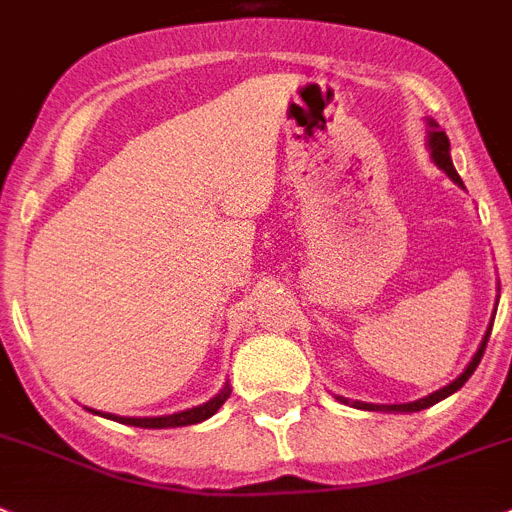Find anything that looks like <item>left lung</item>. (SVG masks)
Listing matches in <instances>:
<instances>
[{"instance_id": "8db88e82", "label": "left lung", "mask_w": 512, "mask_h": 512, "mask_svg": "<svg viewBox=\"0 0 512 512\" xmlns=\"http://www.w3.org/2000/svg\"><path fill=\"white\" fill-rule=\"evenodd\" d=\"M427 126H430V131H427V147H430L432 163L438 165L440 170H445L451 181H456L458 186H464V181L458 178L456 168H453L451 142H448V137H445V131H440V126L435 124V121H432V119H427ZM489 334H492V323H489L487 334H484L482 344H479V349H476V355L471 357V362H469V365H466L464 373L458 375V378L453 383H448V386H445V388H440V391H435V393H430V396H425V399L409 401V404H365V401H349V399H344V396H336V399L342 401V404H352V406H355V409H368V412H422V409H427V406H432V404H438V401L448 399L451 393H456L458 388H461L466 381H469L471 373H474V370H476V365L482 362L484 347H487V342H489Z\"/></svg>"}]
</instances>
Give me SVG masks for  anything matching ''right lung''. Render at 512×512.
<instances>
[{
    "mask_svg": "<svg viewBox=\"0 0 512 512\" xmlns=\"http://www.w3.org/2000/svg\"><path fill=\"white\" fill-rule=\"evenodd\" d=\"M230 383H225L214 399H209L207 404L194 406V409H186V412H176V414H165V417H116V414H103V417L113 419V422H121V425H131V427H147V430H163V427H186V425H196V422H204V419L212 417L227 399H230ZM93 414L95 409H90Z\"/></svg>",
    "mask_w": 512,
    "mask_h": 512,
    "instance_id": "1",
    "label": "right lung"
}]
</instances>
